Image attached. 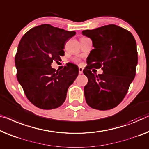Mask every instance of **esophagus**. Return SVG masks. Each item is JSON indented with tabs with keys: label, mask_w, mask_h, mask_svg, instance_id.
<instances>
[{
	"label": "esophagus",
	"mask_w": 149,
	"mask_h": 149,
	"mask_svg": "<svg viewBox=\"0 0 149 149\" xmlns=\"http://www.w3.org/2000/svg\"><path fill=\"white\" fill-rule=\"evenodd\" d=\"M83 70H84V69L82 68L81 67H79V74H81L82 73H83Z\"/></svg>",
	"instance_id": "34e87169"
}]
</instances>
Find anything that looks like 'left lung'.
<instances>
[{
	"instance_id": "obj_1",
	"label": "left lung",
	"mask_w": 149,
	"mask_h": 149,
	"mask_svg": "<svg viewBox=\"0 0 149 149\" xmlns=\"http://www.w3.org/2000/svg\"><path fill=\"white\" fill-rule=\"evenodd\" d=\"M82 35L92 39L94 47L83 70L88 79L84 87L86 101L94 109H112L124 99L135 77L136 41L131 33L116 25L83 31ZM93 68H102L103 74H93Z\"/></svg>"
}]
</instances>
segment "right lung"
I'll return each mask as SVG.
<instances>
[{"label":"right lung","instance_id":"1","mask_svg":"<svg viewBox=\"0 0 149 149\" xmlns=\"http://www.w3.org/2000/svg\"><path fill=\"white\" fill-rule=\"evenodd\" d=\"M75 33L43 24L30 29L20 41L15 59L17 79L37 108L53 109L65 100L68 88L78 75V66L68 63L55 71L51 65L61 60L65 43Z\"/></svg>","mask_w":149,"mask_h":149}]
</instances>
